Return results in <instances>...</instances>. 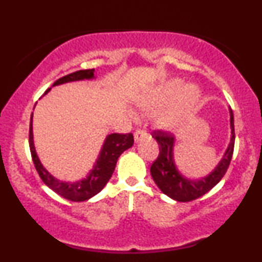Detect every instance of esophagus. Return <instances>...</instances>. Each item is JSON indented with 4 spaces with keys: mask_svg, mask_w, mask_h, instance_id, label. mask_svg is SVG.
<instances>
[{
    "mask_svg": "<svg viewBox=\"0 0 262 262\" xmlns=\"http://www.w3.org/2000/svg\"><path fill=\"white\" fill-rule=\"evenodd\" d=\"M146 132L145 130H143V129H138L137 132H135V134H134V140H135V143H138V141H140L141 139H144V138L146 137Z\"/></svg>",
    "mask_w": 262,
    "mask_h": 262,
    "instance_id": "1",
    "label": "esophagus"
}]
</instances>
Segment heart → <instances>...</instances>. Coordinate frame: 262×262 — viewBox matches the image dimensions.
Here are the masks:
<instances>
[{"label": "heart", "instance_id": "heart-1", "mask_svg": "<svg viewBox=\"0 0 262 262\" xmlns=\"http://www.w3.org/2000/svg\"><path fill=\"white\" fill-rule=\"evenodd\" d=\"M180 96L179 103L166 111L158 118V124L161 128L172 130L181 124L187 113L197 103L200 92L194 86L186 87L181 80H170L159 87L141 96L137 101L138 107L146 112H154L159 108L166 106Z\"/></svg>", "mask_w": 262, "mask_h": 262}]
</instances>
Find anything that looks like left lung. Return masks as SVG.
Masks as SVG:
<instances>
[{"mask_svg": "<svg viewBox=\"0 0 262 262\" xmlns=\"http://www.w3.org/2000/svg\"><path fill=\"white\" fill-rule=\"evenodd\" d=\"M229 114L231 129L229 145L214 170L207 176L197 180L188 179L177 169L175 158H173L175 137L171 133L162 130H156L152 133L154 139L158 141L160 151H159L158 159L152 162L151 167H150V173L162 193L172 200L179 201V202H189V201H193L206 194L223 179L228 167H229L234 151V141H235L233 111L230 110Z\"/></svg>", "mask_w": 262, "mask_h": 262, "instance_id": "8db88e82", "label": "left lung"}]
</instances>
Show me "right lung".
Wrapping results in <instances>:
<instances>
[{
	"mask_svg": "<svg viewBox=\"0 0 262 262\" xmlns=\"http://www.w3.org/2000/svg\"><path fill=\"white\" fill-rule=\"evenodd\" d=\"M95 69H89V70H79L75 71L73 74H69L66 76L61 77V79L56 80L53 86L62 85L66 82H74V81H81V80H92L95 79ZM50 91L47 90L44 95H47ZM43 95V96H44ZM33 113L31 117V127H29V148H31V154L34 166L37 169L39 176L43 180V182L49 188H52L54 192L60 194L61 197L66 198L73 202H82V201H87L90 198L101 192L110 179L112 177V173L114 169H116V164L118 158L125 150L132 148L134 144L133 134H118L113 133L107 135L106 139L103 141V145L98 155L97 160H96L95 165H93L92 170L87 173L86 177L79 180L75 182L69 181H61L54 177L52 173L49 172L43 166L40 160H39L37 151H35L34 140H33Z\"/></svg>",
	"mask_w": 262,
	"mask_h": 262,
	"instance_id": "obj_1",
	"label": "right lung"
}]
</instances>
